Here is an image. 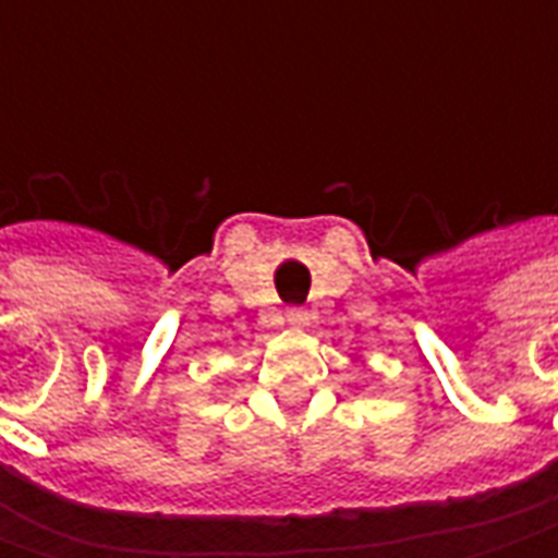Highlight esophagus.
I'll return each mask as SVG.
<instances>
[{
    "label": "esophagus",
    "instance_id": "obj_1",
    "mask_svg": "<svg viewBox=\"0 0 558 558\" xmlns=\"http://www.w3.org/2000/svg\"><path fill=\"white\" fill-rule=\"evenodd\" d=\"M289 323L294 326V329H304V326H311V313L301 311V307H294V311H289Z\"/></svg>",
    "mask_w": 558,
    "mask_h": 558
}]
</instances>
